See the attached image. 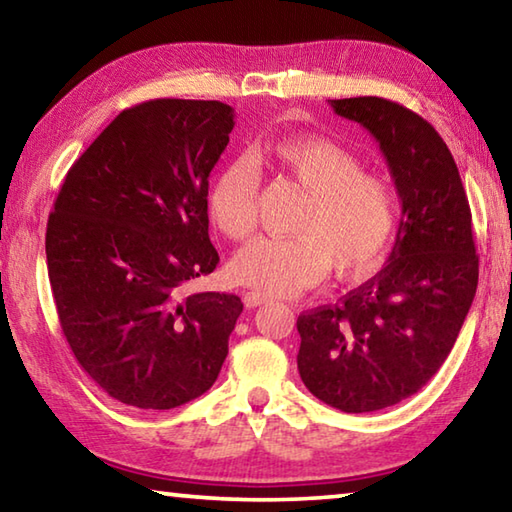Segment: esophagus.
I'll use <instances>...</instances> for the list:
<instances>
[{"instance_id": "obj_1", "label": "esophagus", "mask_w": 512, "mask_h": 512, "mask_svg": "<svg viewBox=\"0 0 512 512\" xmlns=\"http://www.w3.org/2000/svg\"><path fill=\"white\" fill-rule=\"evenodd\" d=\"M266 300H268V298L264 296V293H259V291H244V302H246V307H250V309L264 305Z\"/></svg>"}]
</instances>
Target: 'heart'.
I'll list each match as a JSON object with an SVG mask.
<instances>
[{"instance_id":"b5f03b06","label":"heart","mask_w":512,"mask_h":512,"mask_svg":"<svg viewBox=\"0 0 512 512\" xmlns=\"http://www.w3.org/2000/svg\"><path fill=\"white\" fill-rule=\"evenodd\" d=\"M262 162L307 192L293 237H262L241 248L230 273L244 287L268 296H293L329 268L339 277L370 273L391 246L397 225L393 187L361 171L354 153L329 137H287L264 146ZM259 169L235 158L216 171L207 212L225 237L241 241L255 230Z\"/></svg>"}]
</instances>
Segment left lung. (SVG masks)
<instances>
[{"label": "left lung", "instance_id": "obj_1", "mask_svg": "<svg viewBox=\"0 0 512 512\" xmlns=\"http://www.w3.org/2000/svg\"><path fill=\"white\" fill-rule=\"evenodd\" d=\"M329 106L379 142L402 219L375 277L298 316V370L320 402L372 413L415 395L443 366L472 307L479 255L458 167L427 119L381 97Z\"/></svg>", "mask_w": 512, "mask_h": 512}]
</instances>
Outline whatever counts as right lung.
Wrapping results in <instances>:
<instances>
[{
  "label": "right lung",
  "mask_w": 512,
  "mask_h": 512,
  "mask_svg": "<svg viewBox=\"0 0 512 512\" xmlns=\"http://www.w3.org/2000/svg\"><path fill=\"white\" fill-rule=\"evenodd\" d=\"M235 128L221 101L153 99L110 121L67 171L47 223L60 329L81 368L137 409H176L216 381L244 302L189 293L219 253L207 187Z\"/></svg>",
  "instance_id": "add662e5"
}]
</instances>
